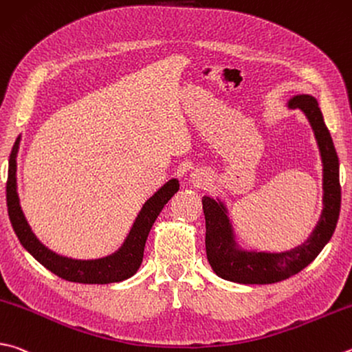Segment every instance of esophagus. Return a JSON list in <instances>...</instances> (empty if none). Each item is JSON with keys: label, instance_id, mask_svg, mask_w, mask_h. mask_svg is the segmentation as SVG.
I'll return each mask as SVG.
<instances>
[{"label": "esophagus", "instance_id": "esophagus-1", "mask_svg": "<svg viewBox=\"0 0 352 352\" xmlns=\"http://www.w3.org/2000/svg\"><path fill=\"white\" fill-rule=\"evenodd\" d=\"M190 178H192V183L195 184V186H203V184H206L210 180V175L208 170L197 169L192 172V174H190Z\"/></svg>", "mask_w": 352, "mask_h": 352}]
</instances>
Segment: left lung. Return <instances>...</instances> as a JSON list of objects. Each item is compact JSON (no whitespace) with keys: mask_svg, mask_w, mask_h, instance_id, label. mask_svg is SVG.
I'll return each mask as SVG.
<instances>
[{"mask_svg":"<svg viewBox=\"0 0 352 352\" xmlns=\"http://www.w3.org/2000/svg\"><path fill=\"white\" fill-rule=\"evenodd\" d=\"M289 109H300L308 118L320 151L323 166V209L316 228L302 245L282 252L248 251L235 241L228 208L220 198H201L206 220L208 261L217 276L241 285H270L282 282L305 270L331 240L340 214V182L338 157L331 133L324 124L317 100L308 94L294 95L287 101Z\"/></svg>","mask_w":352,"mask_h":352,"instance_id":"8db88e82","label":"left lung"}]
</instances>
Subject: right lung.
I'll return each instance as SVG.
<instances>
[{
    "instance_id": "right-lung-1",
    "label": "right lung",
    "mask_w": 352,
    "mask_h": 352,
    "mask_svg": "<svg viewBox=\"0 0 352 352\" xmlns=\"http://www.w3.org/2000/svg\"><path fill=\"white\" fill-rule=\"evenodd\" d=\"M20 140L21 135L16 138L9 157V174L8 186H6V197H8V210L12 228H14L16 237L24 246L25 251L36 261H40L46 270L54 272L55 276L67 280V282L86 285H107L123 282V280L132 277L138 271V267L143 261L144 245L146 240H148L152 225L155 223L157 217L164 208V204L180 189V183H178L177 178H172L168 183H164L143 204V208L138 212L135 221H133L123 245L113 254L92 260L70 258L56 254L46 245H43L36 239V235L32 231V228L29 226V223L23 214L20 197H18L16 192V154L18 149H20Z\"/></svg>"
}]
</instances>
